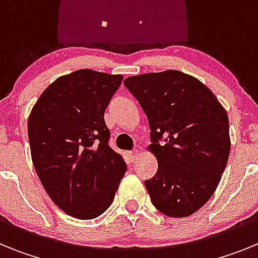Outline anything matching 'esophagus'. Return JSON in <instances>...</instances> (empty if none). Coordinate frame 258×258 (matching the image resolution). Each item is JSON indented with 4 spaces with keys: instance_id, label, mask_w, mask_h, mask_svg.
Returning a JSON list of instances; mask_svg holds the SVG:
<instances>
[{
    "instance_id": "obj_1",
    "label": "esophagus",
    "mask_w": 258,
    "mask_h": 258,
    "mask_svg": "<svg viewBox=\"0 0 258 258\" xmlns=\"http://www.w3.org/2000/svg\"><path fill=\"white\" fill-rule=\"evenodd\" d=\"M138 155H140V152L137 151V150H134V151H131V152H127V157L131 159V161H136L137 157H138Z\"/></svg>"
}]
</instances>
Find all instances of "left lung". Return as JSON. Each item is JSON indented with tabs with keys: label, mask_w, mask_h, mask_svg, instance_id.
Wrapping results in <instances>:
<instances>
[{
	"label": "left lung",
	"mask_w": 258,
	"mask_h": 258,
	"mask_svg": "<svg viewBox=\"0 0 258 258\" xmlns=\"http://www.w3.org/2000/svg\"><path fill=\"white\" fill-rule=\"evenodd\" d=\"M124 85L151 129L147 150L159 166L145 184L152 204L169 217L191 216L211 199L229 160L226 109L208 86L181 71L127 77Z\"/></svg>",
	"instance_id": "left-lung-1"
}]
</instances>
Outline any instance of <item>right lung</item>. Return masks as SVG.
<instances>
[{
	"label": "right lung",
	"instance_id": "obj_1",
	"mask_svg": "<svg viewBox=\"0 0 258 258\" xmlns=\"http://www.w3.org/2000/svg\"><path fill=\"white\" fill-rule=\"evenodd\" d=\"M121 75L79 70L60 76L40 95L28 117L32 163L56 206L79 220L112 204L126 164L108 146L104 111Z\"/></svg>",
	"mask_w": 258,
	"mask_h": 258
}]
</instances>
